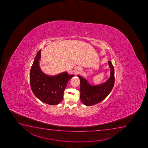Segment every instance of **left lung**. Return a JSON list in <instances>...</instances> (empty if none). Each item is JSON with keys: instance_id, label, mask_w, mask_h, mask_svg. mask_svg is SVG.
I'll return each instance as SVG.
<instances>
[{"instance_id": "1", "label": "left lung", "mask_w": 148, "mask_h": 148, "mask_svg": "<svg viewBox=\"0 0 148 148\" xmlns=\"http://www.w3.org/2000/svg\"><path fill=\"white\" fill-rule=\"evenodd\" d=\"M110 68V76L106 82L99 85L92 86L87 79L80 75V99L83 104L90 106L105 99L111 92L114 84V70L111 61H108Z\"/></svg>"}]
</instances>
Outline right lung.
<instances>
[{"label":"right lung","mask_w":148,"mask_h":148,"mask_svg":"<svg viewBox=\"0 0 148 148\" xmlns=\"http://www.w3.org/2000/svg\"><path fill=\"white\" fill-rule=\"evenodd\" d=\"M40 51V50L37 52L30 70L32 90L35 96L42 102L56 105L62 100L67 84L74 75H69L67 72L56 76H49L45 74L39 66Z\"/></svg>","instance_id":"right-lung-1"}]
</instances>
